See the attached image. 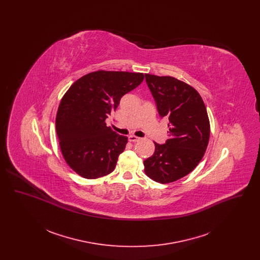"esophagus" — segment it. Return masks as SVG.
<instances>
[{
	"label": "esophagus",
	"instance_id": "obj_1",
	"mask_svg": "<svg viewBox=\"0 0 260 260\" xmlns=\"http://www.w3.org/2000/svg\"><path fill=\"white\" fill-rule=\"evenodd\" d=\"M141 138L140 137H137L136 136H128V140L131 141V142H136V141H139Z\"/></svg>",
	"mask_w": 260,
	"mask_h": 260
}]
</instances>
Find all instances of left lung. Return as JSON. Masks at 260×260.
<instances>
[{"mask_svg":"<svg viewBox=\"0 0 260 260\" xmlns=\"http://www.w3.org/2000/svg\"><path fill=\"white\" fill-rule=\"evenodd\" d=\"M159 115L170 120L169 139L155 142L154 154L143 161L144 171L159 183H171L191 173L209 144L210 120L198 91L170 76L145 74Z\"/></svg>","mask_w":260,"mask_h":260,"instance_id":"obj_1","label":"left lung"}]
</instances>
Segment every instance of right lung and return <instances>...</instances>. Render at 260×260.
<instances>
[{
  "mask_svg": "<svg viewBox=\"0 0 260 260\" xmlns=\"http://www.w3.org/2000/svg\"><path fill=\"white\" fill-rule=\"evenodd\" d=\"M143 79V73L99 70L77 80L63 95L55 127L63 158L75 173L95 179L114 171L127 137L105 120Z\"/></svg>",
  "mask_w": 260,
  "mask_h": 260,
  "instance_id": "1",
  "label": "right lung"
}]
</instances>
